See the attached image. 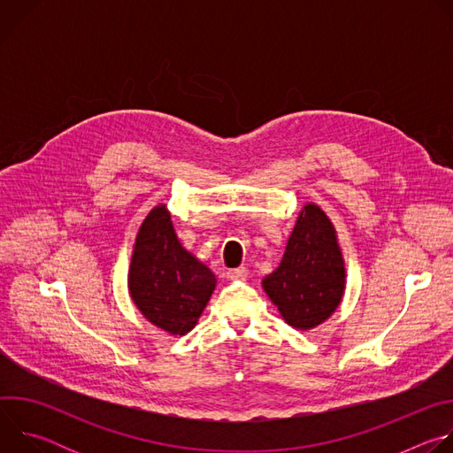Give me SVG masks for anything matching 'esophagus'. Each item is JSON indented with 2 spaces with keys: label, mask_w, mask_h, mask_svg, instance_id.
<instances>
[{
  "label": "esophagus",
  "mask_w": 453,
  "mask_h": 453,
  "mask_svg": "<svg viewBox=\"0 0 453 453\" xmlns=\"http://www.w3.org/2000/svg\"><path fill=\"white\" fill-rule=\"evenodd\" d=\"M247 269L245 267H238V269H231L227 271V280L234 281V280H245L247 278Z\"/></svg>",
  "instance_id": "obj_1"
}]
</instances>
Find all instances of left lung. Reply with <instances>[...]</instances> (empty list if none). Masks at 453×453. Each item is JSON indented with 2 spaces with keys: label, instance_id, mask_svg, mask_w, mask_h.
Listing matches in <instances>:
<instances>
[{
  "label": "left lung",
  "instance_id": "1",
  "mask_svg": "<svg viewBox=\"0 0 453 453\" xmlns=\"http://www.w3.org/2000/svg\"><path fill=\"white\" fill-rule=\"evenodd\" d=\"M262 285L296 330L322 325L339 308L346 290V265L337 231L317 204L303 206L280 265Z\"/></svg>",
  "mask_w": 453,
  "mask_h": 453
}]
</instances>
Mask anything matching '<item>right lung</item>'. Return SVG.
Listing matches in <instances>:
<instances>
[{
  "label": "right lung",
  "instance_id": "obj_1",
  "mask_svg": "<svg viewBox=\"0 0 453 453\" xmlns=\"http://www.w3.org/2000/svg\"><path fill=\"white\" fill-rule=\"evenodd\" d=\"M215 287V274L180 245L166 206L150 210L128 267V294L143 317L170 335H186L196 328Z\"/></svg>",
  "mask_w": 453,
  "mask_h": 453
}]
</instances>
